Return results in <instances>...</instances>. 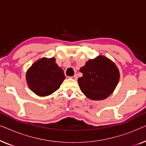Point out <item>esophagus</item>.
Returning a JSON list of instances; mask_svg holds the SVG:
<instances>
[{
  "label": "esophagus",
  "mask_w": 146,
  "mask_h": 146,
  "mask_svg": "<svg viewBox=\"0 0 146 146\" xmlns=\"http://www.w3.org/2000/svg\"><path fill=\"white\" fill-rule=\"evenodd\" d=\"M70 78H72V79H73V80H77L78 76H77V75H74V76H71Z\"/></svg>",
  "instance_id": "34e87169"
}]
</instances>
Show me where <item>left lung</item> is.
I'll return each instance as SVG.
<instances>
[{
    "mask_svg": "<svg viewBox=\"0 0 146 146\" xmlns=\"http://www.w3.org/2000/svg\"><path fill=\"white\" fill-rule=\"evenodd\" d=\"M82 77L78 79L81 91L93 100H102L111 95L119 80V72L114 63L104 56L90 59L80 69Z\"/></svg>",
    "mask_w": 146,
    "mask_h": 146,
    "instance_id": "1",
    "label": "left lung"
}]
</instances>
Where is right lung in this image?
<instances>
[{
    "instance_id": "add662e5",
    "label": "right lung",
    "mask_w": 146,
    "mask_h": 146,
    "mask_svg": "<svg viewBox=\"0 0 146 146\" xmlns=\"http://www.w3.org/2000/svg\"><path fill=\"white\" fill-rule=\"evenodd\" d=\"M26 78L34 93L39 96H46L59 88L65 76L54 58H42L28 70Z\"/></svg>"
}]
</instances>
